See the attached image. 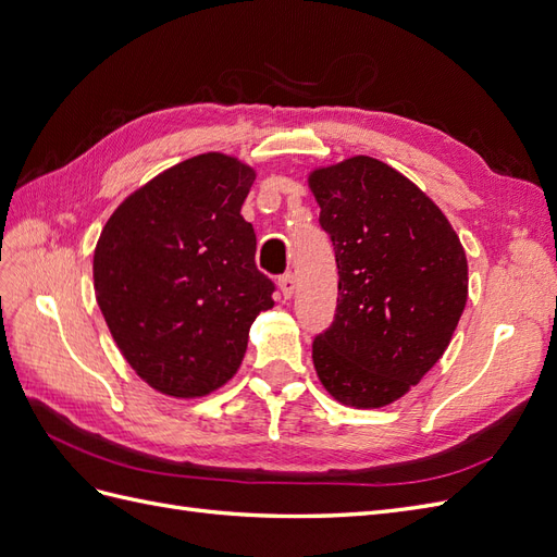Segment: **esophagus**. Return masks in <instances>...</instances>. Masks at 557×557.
Segmentation results:
<instances>
[{
	"label": "esophagus",
	"instance_id": "1",
	"mask_svg": "<svg viewBox=\"0 0 557 557\" xmlns=\"http://www.w3.org/2000/svg\"><path fill=\"white\" fill-rule=\"evenodd\" d=\"M278 288H281V295L285 299H290L295 295V276L293 274H283L278 278Z\"/></svg>",
	"mask_w": 557,
	"mask_h": 557
}]
</instances>
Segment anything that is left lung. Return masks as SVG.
Here are the masks:
<instances>
[{
	"label": "left lung",
	"mask_w": 557,
	"mask_h": 557,
	"mask_svg": "<svg viewBox=\"0 0 557 557\" xmlns=\"http://www.w3.org/2000/svg\"><path fill=\"white\" fill-rule=\"evenodd\" d=\"M339 299L313 367L344 407L381 409L423 381L467 305V256L444 211L391 164L352 156L307 176Z\"/></svg>",
	"instance_id": "1"
}]
</instances>
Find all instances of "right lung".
<instances>
[{
	"label": "right lung",
	"mask_w": 557,
	"mask_h": 557,
	"mask_svg": "<svg viewBox=\"0 0 557 557\" xmlns=\"http://www.w3.org/2000/svg\"><path fill=\"white\" fill-rule=\"evenodd\" d=\"M256 170L234 156L183 160L127 195L99 234L95 297L117 350L153 391L195 399L244 360L274 307L242 205Z\"/></svg>",
	"instance_id": "1"
}]
</instances>
